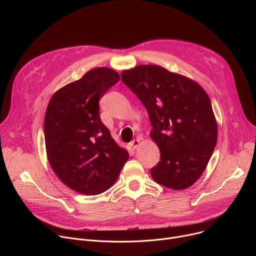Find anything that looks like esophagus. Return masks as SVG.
<instances>
[{
	"label": "esophagus",
	"instance_id": "esophagus-1",
	"mask_svg": "<svg viewBox=\"0 0 256 256\" xmlns=\"http://www.w3.org/2000/svg\"><path fill=\"white\" fill-rule=\"evenodd\" d=\"M140 144V140L138 138H136V140H132L130 144V147H132V150H136V149H138V148Z\"/></svg>",
	"mask_w": 256,
	"mask_h": 256
}]
</instances>
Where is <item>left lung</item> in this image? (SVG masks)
I'll list each match as a JSON object with an SVG mask.
<instances>
[{
    "instance_id": "1",
    "label": "left lung",
    "mask_w": 256,
    "mask_h": 256,
    "mask_svg": "<svg viewBox=\"0 0 256 256\" xmlns=\"http://www.w3.org/2000/svg\"><path fill=\"white\" fill-rule=\"evenodd\" d=\"M122 80L147 109L153 126L150 136L160 150V161L151 169L153 179L175 190L192 186L216 144L208 95L196 81L156 64L126 70Z\"/></svg>"
}]
</instances>
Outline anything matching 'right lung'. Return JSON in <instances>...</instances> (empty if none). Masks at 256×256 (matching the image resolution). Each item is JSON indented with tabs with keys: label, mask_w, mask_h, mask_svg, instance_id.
<instances>
[{
	"label": "right lung",
	"mask_w": 256,
	"mask_h": 256,
	"mask_svg": "<svg viewBox=\"0 0 256 256\" xmlns=\"http://www.w3.org/2000/svg\"><path fill=\"white\" fill-rule=\"evenodd\" d=\"M120 81L112 68H96L58 90L44 116L48 162L62 182L77 192L95 196L116 181L128 153L102 124L99 100Z\"/></svg>",
	"instance_id": "obj_1"
}]
</instances>
